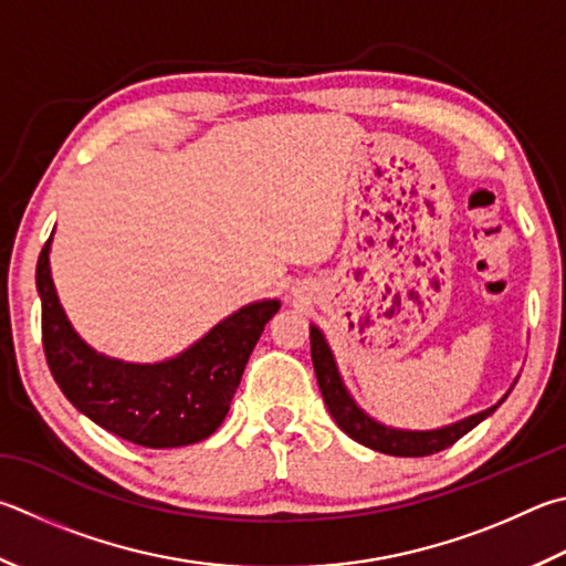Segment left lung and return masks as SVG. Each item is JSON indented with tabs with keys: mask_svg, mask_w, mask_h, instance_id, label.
Segmentation results:
<instances>
[{
	"mask_svg": "<svg viewBox=\"0 0 566 566\" xmlns=\"http://www.w3.org/2000/svg\"><path fill=\"white\" fill-rule=\"evenodd\" d=\"M310 338H312V361H314L316 381H318V388H322L324 403L328 408V413H332V418L336 420V426L342 428L348 438H354L356 443L378 450V453L396 455V458H423L450 448L455 440L470 433V430L478 423H482L488 416L495 413L497 406L510 396V390L517 384V381L512 384L507 394L502 396L495 406L480 410L475 416L462 418L458 423L433 428V430L394 428L368 416L366 410L356 403L354 396L348 394L344 378L338 374L332 346H328L324 332L316 324L310 326Z\"/></svg>",
	"mask_w": 566,
	"mask_h": 566,
	"instance_id": "8db88e82",
	"label": "left lung"
}]
</instances>
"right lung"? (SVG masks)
Returning a JSON list of instances; mask_svg holds the SVG:
<instances>
[{
    "label": "right lung",
    "instance_id": "1",
    "mask_svg": "<svg viewBox=\"0 0 566 566\" xmlns=\"http://www.w3.org/2000/svg\"><path fill=\"white\" fill-rule=\"evenodd\" d=\"M51 240L54 232L39 254L36 290L46 364L64 396L96 426L143 448H180L210 438L228 416L252 348L282 302L242 306L166 361H123L96 352L71 326L51 280Z\"/></svg>",
    "mask_w": 566,
    "mask_h": 566
}]
</instances>
